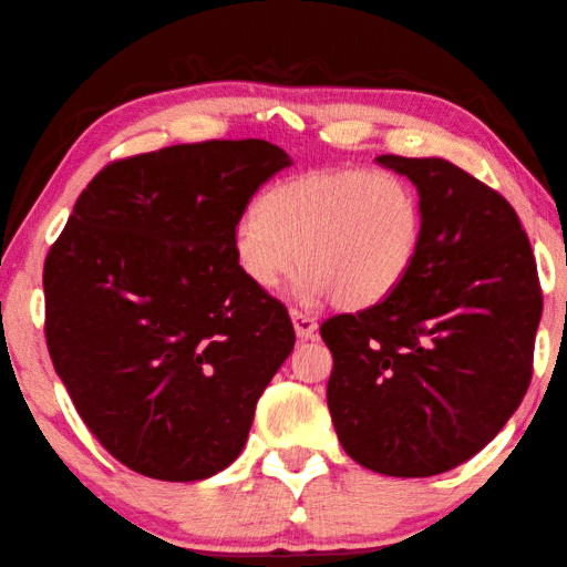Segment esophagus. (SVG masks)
Wrapping results in <instances>:
<instances>
[{"instance_id": "esophagus-1", "label": "esophagus", "mask_w": 567, "mask_h": 567, "mask_svg": "<svg viewBox=\"0 0 567 567\" xmlns=\"http://www.w3.org/2000/svg\"><path fill=\"white\" fill-rule=\"evenodd\" d=\"M290 317H292V324H295L297 337H300V339H315L317 337V319L315 317L305 315L300 310H292Z\"/></svg>"}]
</instances>
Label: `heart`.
<instances>
[{"instance_id": "1", "label": "heart", "mask_w": 567, "mask_h": 567, "mask_svg": "<svg viewBox=\"0 0 567 567\" xmlns=\"http://www.w3.org/2000/svg\"><path fill=\"white\" fill-rule=\"evenodd\" d=\"M424 213L404 176L319 168L270 185L230 230L235 267L255 290H272L300 257L297 295L362 310L404 282Z\"/></svg>"}]
</instances>
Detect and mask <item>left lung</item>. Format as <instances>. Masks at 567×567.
I'll return each mask as SVG.
<instances>
[{
  "mask_svg": "<svg viewBox=\"0 0 567 567\" xmlns=\"http://www.w3.org/2000/svg\"><path fill=\"white\" fill-rule=\"evenodd\" d=\"M416 185V260L384 302L319 327L327 404L359 466L426 478L461 466L516 414L543 295L511 203L446 158L379 156Z\"/></svg>",
  "mask_w": 567,
  "mask_h": 567,
  "instance_id": "1",
  "label": "left lung"
}]
</instances>
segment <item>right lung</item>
Here are the masks:
<instances>
[{
	"mask_svg": "<svg viewBox=\"0 0 567 567\" xmlns=\"http://www.w3.org/2000/svg\"><path fill=\"white\" fill-rule=\"evenodd\" d=\"M287 166L260 138L116 161L49 250L51 362L91 434L131 471L203 481L245 449L295 329L235 267L230 230Z\"/></svg>",
	"mask_w": 567,
	"mask_h": 567,
	"instance_id": "right-lung-1",
	"label": "right lung"
}]
</instances>
